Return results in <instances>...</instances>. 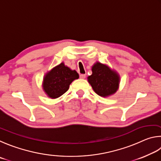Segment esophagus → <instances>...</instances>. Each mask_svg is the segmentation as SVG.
Listing matches in <instances>:
<instances>
[{"label": "esophagus", "instance_id": "esophagus-1", "mask_svg": "<svg viewBox=\"0 0 161 161\" xmlns=\"http://www.w3.org/2000/svg\"><path fill=\"white\" fill-rule=\"evenodd\" d=\"M80 78H81V79L86 78V75L85 74H80Z\"/></svg>", "mask_w": 161, "mask_h": 161}]
</instances>
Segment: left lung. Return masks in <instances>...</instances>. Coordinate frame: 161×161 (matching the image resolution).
<instances>
[{"label": "left lung", "mask_w": 161, "mask_h": 161, "mask_svg": "<svg viewBox=\"0 0 161 161\" xmlns=\"http://www.w3.org/2000/svg\"><path fill=\"white\" fill-rule=\"evenodd\" d=\"M92 73L88 80L92 89L101 97H108L117 92L119 84V75L109 68L99 62L92 67Z\"/></svg>", "instance_id": "left-lung-1"}]
</instances>
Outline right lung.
Masks as SVG:
<instances>
[{
	"label": "right lung",
	"mask_w": 161,
	"mask_h": 161,
	"mask_svg": "<svg viewBox=\"0 0 161 161\" xmlns=\"http://www.w3.org/2000/svg\"><path fill=\"white\" fill-rule=\"evenodd\" d=\"M78 78V73L75 70L70 69L61 63L44 75L43 89L48 97L55 99L64 94L70 84Z\"/></svg>",
	"instance_id": "obj_1"
}]
</instances>
